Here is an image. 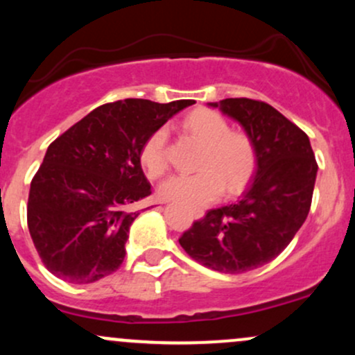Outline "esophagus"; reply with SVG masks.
Here are the masks:
<instances>
[{
    "mask_svg": "<svg viewBox=\"0 0 355 355\" xmlns=\"http://www.w3.org/2000/svg\"><path fill=\"white\" fill-rule=\"evenodd\" d=\"M203 214H200V211H197V214H195V218H200Z\"/></svg>",
    "mask_w": 355,
    "mask_h": 355,
    "instance_id": "34e87169",
    "label": "esophagus"
}]
</instances>
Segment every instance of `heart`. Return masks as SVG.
<instances>
[{
    "label": "heart",
    "instance_id": "1",
    "mask_svg": "<svg viewBox=\"0 0 355 355\" xmlns=\"http://www.w3.org/2000/svg\"><path fill=\"white\" fill-rule=\"evenodd\" d=\"M187 132L203 144L198 160L200 172L172 175L160 183V195L190 209L217 200L223 189L239 191L254 172V148L245 135L230 132L223 116L211 110H195L183 121ZM168 133L158 128L148 137L140 153V162L148 177H160L166 168Z\"/></svg>",
    "mask_w": 355,
    "mask_h": 355
}]
</instances>
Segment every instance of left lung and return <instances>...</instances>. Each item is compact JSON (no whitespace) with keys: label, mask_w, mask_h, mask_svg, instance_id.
<instances>
[{"label":"left lung","mask_w":355,"mask_h":355,"mask_svg":"<svg viewBox=\"0 0 355 355\" xmlns=\"http://www.w3.org/2000/svg\"><path fill=\"white\" fill-rule=\"evenodd\" d=\"M207 105L247 133L255 177L239 202L210 210L178 242L202 266L242 274L274 260L302 227L315 185V157L302 130L263 101L225 98Z\"/></svg>","instance_id":"left-lung-1"}]
</instances>
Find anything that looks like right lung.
<instances>
[{
    "mask_svg": "<svg viewBox=\"0 0 355 355\" xmlns=\"http://www.w3.org/2000/svg\"><path fill=\"white\" fill-rule=\"evenodd\" d=\"M193 100L128 98L101 105L48 146L28 198V229L43 263L92 284L125 259L137 202L152 193L140 153L153 132Z\"/></svg>",
    "mask_w": 355,
    "mask_h": 355,
    "instance_id": "add662e5",
    "label": "right lung"
}]
</instances>
